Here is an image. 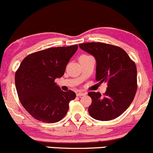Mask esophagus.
I'll list each match as a JSON object with an SVG mask.
<instances>
[{"instance_id":"1","label":"esophagus","mask_w":153,"mask_h":153,"mask_svg":"<svg viewBox=\"0 0 153 153\" xmlns=\"http://www.w3.org/2000/svg\"><path fill=\"white\" fill-rule=\"evenodd\" d=\"M85 95H86V93H83V92H78V93H76V96H79V97L85 96Z\"/></svg>"}]
</instances>
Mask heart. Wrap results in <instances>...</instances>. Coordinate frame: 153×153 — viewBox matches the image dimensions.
Returning a JSON list of instances; mask_svg holds the SVG:
<instances>
[{
    "instance_id": "1",
    "label": "heart",
    "mask_w": 153,
    "mask_h": 153,
    "mask_svg": "<svg viewBox=\"0 0 153 153\" xmlns=\"http://www.w3.org/2000/svg\"><path fill=\"white\" fill-rule=\"evenodd\" d=\"M82 56H85V55H82Z\"/></svg>"
}]
</instances>
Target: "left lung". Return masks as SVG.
<instances>
[{"label":"left lung","mask_w":153,"mask_h":153,"mask_svg":"<svg viewBox=\"0 0 153 153\" xmlns=\"http://www.w3.org/2000/svg\"><path fill=\"white\" fill-rule=\"evenodd\" d=\"M79 47L91 54L96 60V81L107 84L101 96L98 92H90L92 103L88 112L93 118L108 121L126 111L137 90V71L135 63L126 52L117 46L101 42L79 44Z\"/></svg>","instance_id":"obj_1"}]
</instances>
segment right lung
<instances>
[{
    "mask_svg": "<svg viewBox=\"0 0 153 153\" xmlns=\"http://www.w3.org/2000/svg\"><path fill=\"white\" fill-rule=\"evenodd\" d=\"M78 45L48 48L25 57L15 73V85L21 104L33 117L53 123L62 120L76 98L72 90L63 92L55 82L63 76Z\"/></svg>",
    "mask_w": 153,
    "mask_h": 153,
    "instance_id": "add662e5",
    "label": "right lung"
}]
</instances>
